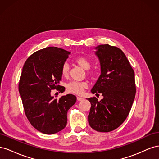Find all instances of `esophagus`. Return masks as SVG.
<instances>
[{"instance_id": "esophagus-1", "label": "esophagus", "mask_w": 159, "mask_h": 159, "mask_svg": "<svg viewBox=\"0 0 159 159\" xmlns=\"http://www.w3.org/2000/svg\"><path fill=\"white\" fill-rule=\"evenodd\" d=\"M77 99H78V101H79V102H81V101H82L83 99H84V98H81V97H77Z\"/></svg>"}]
</instances>
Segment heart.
I'll list each match as a JSON object with an SVG mask.
<instances>
[{
	"mask_svg": "<svg viewBox=\"0 0 159 159\" xmlns=\"http://www.w3.org/2000/svg\"><path fill=\"white\" fill-rule=\"evenodd\" d=\"M75 63H76L81 68H82L85 70H88L90 69L91 66V61L84 56L77 57L74 60ZM70 68L68 64H64L61 68V74L62 76L66 77L69 74ZM88 73L91 74H92L91 71H88ZM66 91L68 93H74L77 95H80L83 93L84 89L88 87V84L86 81H71L66 84Z\"/></svg>",
	"mask_w": 159,
	"mask_h": 159,
	"instance_id": "b5f03b06",
	"label": "heart"
}]
</instances>
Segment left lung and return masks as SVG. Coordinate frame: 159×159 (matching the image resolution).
<instances>
[{
	"mask_svg": "<svg viewBox=\"0 0 159 159\" xmlns=\"http://www.w3.org/2000/svg\"><path fill=\"white\" fill-rule=\"evenodd\" d=\"M101 65V75L91 89L103 98H88L91 103L88 115L90 127L99 132H109L125 121L135 97L134 73L123 51L109 44L95 48Z\"/></svg>",
	"mask_w": 159,
	"mask_h": 159,
	"instance_id": "left-lung-1",
	"label": "left lung"
}]
</instances>
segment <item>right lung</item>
<instances>
[{
  "instance_id": "obj_1",
  "label": "right lung",
  "mask_w": 159,
  "mask_h": 159,
  "mask_svg": "<svg viewBox=\"0 0 159 159\" xmlns=\"http://www.w3.org/2000/svg\"><path fill=\"white\" fill-rule=\"evenodd\" d=\"M70 52L57 47H47L34 53L22 68L18 84L26 116L40 132L51 134L66 126L67 113L76 102L72 94L54 99L51 91H65L58 84L61 80V68Z\"/></svg>"
}]
</instances>
